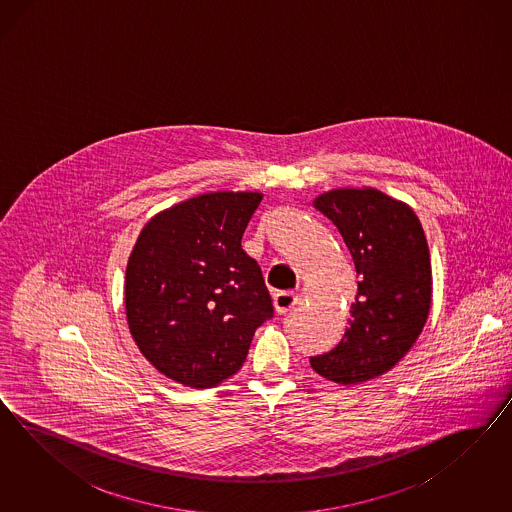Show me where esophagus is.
Returning a JSON list of instances; mask_svg holds the SVG:
<instances>
[{"label":"esophagus","mask_w":512,"mask_h":512,"mask_svg":"<svg viewBox=\"0 0 512 512\" xmlns=\"http://www.w3.org/2000/svg\"><path fill=\"white\" fill-rule=\"evenodd\" d=\"M298 300H300V298H298V295L293 293V291H281V293L274 296V308H276V313H278V315L287 313L291 308H295L296 304H298Z\"/></svg>","instance_id":"esophagus-1"}]
</instances>
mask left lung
<instances>
[{"mask_svg":"<svg viewBox=\"0 0 512 512\" xmlns=\"http://www.w3.org/2000/svg\"><path fill=\"white\" fill-rule=\"evenodd\" d=\"M313 206L340 231L358 281L340 343L310 358L313 372L343 387L390 372L419 340L432 306V263L415 210L375 187H340Z\"/></svg>","mask_w":512,"mask_h":512,"instance_id":"left-lung-1","label":"left lung"}]
</instances>
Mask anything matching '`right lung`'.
I'll use <instances>...</instances> for the list:
<instances>
[{"mask_svg":"<svg viewBox=\"0 0 512 512\" xmlns=\"http://www.w3.org/2000/svg\"><path fill=\"white\" fill-rule=\"evenodd\" d=\"M259 191H210L155 214L125 268V315L140 353L184 387L238 372L272 317L257 261L242 249Z\"/></svg>","mask_w":512,"mask_h":512,"instance_id":"add662e5","label":"right lung"}]
</instances>
